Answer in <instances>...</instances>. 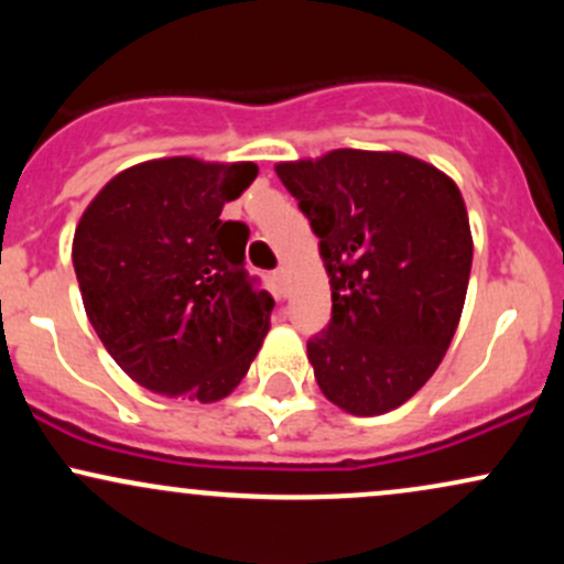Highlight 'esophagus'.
I'll return each instance as SVG.
<instances>
[{"mask_svg": "<svg viewBox=\"0 0 564 564\" xmlns=\"http://www.w3.org/2000/svg\"><path fill=\"white\" fill-rule=\"evenodd\" d=\"M273 278H275V283H278V294L286 296V268H278L275 273H273Z\"/></svg>", "mask_w": 564, "mask_h": 564, "instance_id": "1", "label": "esophagus"}]
</instances>
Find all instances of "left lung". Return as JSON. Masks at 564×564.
<instances>
[{
	"instance_id": "obj_1",
	"label": "left lung",
	"mask_w": 564,
	"mask_h": 564,
	"mask_svg": "<svg viewBox=\"0 0 564 564\" xmlns=\"http://www.w3.org/2000/svg\"><path fill=\"white\" fill-rule=\"evenodd\" d=\"M275 172L321 238L332 278V321L307 339L315 381L355 416L403 405L462 318L471 270L462 191L405 153L352 148Z\"/></svg>"
}]
</instances>
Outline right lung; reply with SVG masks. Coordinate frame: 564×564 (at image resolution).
<instances>
[{"instance_id":"1","label":"right lung","mask_w":564,"mask_h":564,"mask_svg":"<svg viewBox=\"0 0 564 564\" xmlns=\"http://www.w3.org/2000/svg\"><path fill=\"white\" fill-rule=\"evenodd\" d=\"M257 164L159 159L102 187L74 236L84 310L145 390L215 403L246 377L273 296L246 273L249 228L219 219Z\"/></svg>"}]
</instances>
